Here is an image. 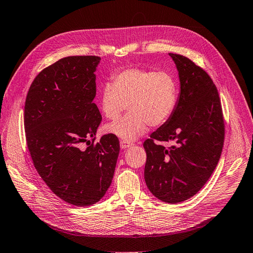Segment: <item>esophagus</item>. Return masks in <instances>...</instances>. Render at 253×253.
Returning <instances> with one entry per match:
<instances>
[{"label":"esophagus","mask_w":253,"mask_h":253,"mask_svg":"<svg viewBox=\"0 0 253 253\" xmlns=\"http://www.w3.org/2000/svg\"><path fill=\"white\" fill-rule=\"evenodd\" d=\"M130 146H133V144H131L130 142H126V141H120V148L122 149H126Z\"/></svg>","instance_id":"obj_1"}]
</instances>
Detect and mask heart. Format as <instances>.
<instances>
[{
  "mask_svg": "<svg viewBox=\"0 0 253 253\" xmlns=\"http://www.w3.org/2000/svg\"><path fill=\"white\" fill-rule=\"evenodd\" d=\"M178 101V85L167 72L129 68L106 82L100 93V108L104 116L115 120L127 104L129 112L117 122L107 125V133L124 141H135L148 126H160L173 115Z\"/></svg>",
  "mask_w": 253,
  "mask_h": 253,
  "instance_id": "1",
  "label": "heart"
}]
</instances>
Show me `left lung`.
Returning <instances> with one entry per match:
<instances>
[{
  "mask_svg": "<svg viewBox=\"0 0 253 253\" xmlns=\"http://www.w3.org/2000/svg\"><path fill=\"white\" fill-rule=\"evenodd\" d=\"M176 65L180 91L176 109L144 142V178L162 202H183L205 185L220 159L224 125L218 91L212 79L189 58L169 53ZM154 140H175L166 149Z\"/></svg>",
  "mask_w": 253,
  "mask_h": 253,
  "instance_id": "obj_1",
  "label": "left lung"
}]
</instances>
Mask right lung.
I'll list each match as a JSON object with an SVG mask.
<instances>
[{
    "label": "right lung",
    "instance_id": "right-lung-1",
    "mask_svg": "<svg viewBox=\"0 0 253 253\" xmlns=\"http://www.w3.org/2000/svg\"><path fill=\"white\" fill-rule=\"evenodd\" d=\"M100 62L92 55L59 59L35 78L25 105L26 137L36 170L53 194L80 207L105 196L119 154L114 135L93 142L102 120L92 102Z\"/></svg>",
    "mask_w": 253,
    "mask_h": 253
}]
</instances>
